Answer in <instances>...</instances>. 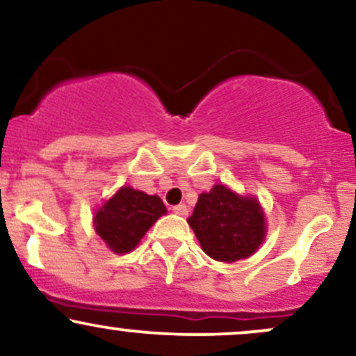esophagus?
<instances>
[{"label":"esophagus","mask_w":356,"mask_h":356,"mask_svg":"<svg viewBox=\"0 0 356 356\" xmlns=\"http://www.w3.org/2000/svg\"><path fill=\"white\" fill-rule=\"evenodd\" d=\"M172 211L179 216H187V212H189V207H187L186 204H179V206L172 207Z\"/></svg>","instance_id":"obj_1"}]
</instances>
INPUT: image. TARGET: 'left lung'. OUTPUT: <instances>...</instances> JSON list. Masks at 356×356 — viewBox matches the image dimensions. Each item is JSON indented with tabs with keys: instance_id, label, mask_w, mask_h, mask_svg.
Wrapping results in <instances>:
<instances>
[{
	"instance_id": "8db88e82",
	"label": "left lung",
	"mask_w": 356,
	"mask_h": 356,
	"mask_svg": "<svg viewBox=\"0 0 356 356\" xmlns=\"http://www.w3.org/2000/svg\"><path fill=\"white\" fill-rule=\"evenodd\" d=\"M187 222L204 252L226 263L251 256L266 234L259 202L241 197L222 184L199 195Z\"/></svg>"
}]
</instances>
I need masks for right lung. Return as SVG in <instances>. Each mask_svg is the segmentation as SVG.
<instances>
[{
	"label": "right lung",
	"instance_id": "right-lung-1",
	"mask_svg": "<svg viewBox=\"0 0 356 356\" xmlns=\"http://www.w3.org/2000/svg\"><path fill=\"white\" fill-rule=\"evenodd\" d=\"M165 206L157 195L132 187H122L97 211L95 231L112 251L129 252L137 246L149 227L165 214Z\"/></svg>",
	"mask_w": 356,
	"mask_h": 356
}]
</instances>
